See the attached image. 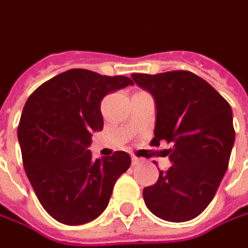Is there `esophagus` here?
I'll return each instance as SVG.
<instances>
[{
	"mask_svg": "<svg viewBox=\"0 0 248 248\" xmlns=\"http://www.w3.org/2000/svg\"><path fill=\"white\" fill-rule=\"evenodd\" d=\"M143 162V159H140V158H138V156H132V165H139V163H141Z\"/></svg>",
	"mask_w": 248,
	"mask_h": 248,
	"instance_id": "34e87169",
	"label": "esophagus"
}]
</instances>
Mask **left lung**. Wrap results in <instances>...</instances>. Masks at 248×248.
<instances>
[{
	"mask_svg": "<svg viewBox=\"0 0 248 248\" xmlns=\"http://www.w3.org/2000/svg\"><path fill=\"white\" fill-rule=\"evenodd\" d=\"M153 94L156 121L153 146L171 143L173 166L143 190L151 212L166 221L197 217L209 205L228 169L235 129L232 109L220 93L190 71L131 75Z\"/></svg>",
	"mask_w": 248,
	"mask_h": 248,
	"instance_id": "1",
	"label": "left lung"
}]
</instances>
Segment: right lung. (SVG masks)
<instances>
[{
    "label": "right lung",
    "mask_w": 248,
    "mask_h": 248,
    "mask_svg": "<svg viewBox=\"0 0 248 248\" xmlns=\"http://www.w3.org/2000/svg\"><path fill=\"white\" fill-rule=\"evenodd\" d=\"M134 82L124 75L71 69L44 82L25 102L17 129L24 169L42 206L59 223L98 217L131 165L124 151L94 160L88 150L92 134L104 128L102 98Z\"/></svg>",
    "instance_id": "right-lung-1"
}]
</instances>
